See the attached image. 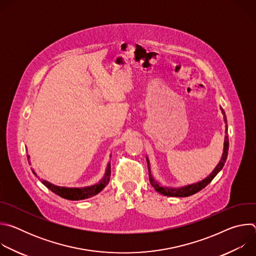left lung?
Here are the masks:
<instances>
[{"instance_id":"8db88e82","label":"left lung","mask_w":256,"mask_h":256,"mask_svg":"<svg viewBox=\"0 0 256 256\" xmlns=\"http://www.w3.org/2000/svg\"><path fill=\"white\" fill-rule=\"evenodd\" d=\"M221 112L224 116V122L226 124L225 126V140H224V151H223V155L222 158L218 162V164L216 165V167L214 169V171L204 180L198 182V184H190V186H186L184 188H167V186H162L157 180H155V178L153 177L152 173H151V167H150V162L149 159L147 157V163H148V169H149V178H150V184L151 186L155 188L156 192H158L159 194L166 196H175V198H186L190 196H192L196 192H198L200 190H202V188H204L208 184H210V181L214 178V176L222 170V168L225 165V162L227 160V156H228V150H229V138H228V126H227V118H226V114L224 109L221 107Z\"/></svg>"}]
</instances>
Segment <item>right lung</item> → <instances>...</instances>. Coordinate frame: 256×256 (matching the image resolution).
<instances>
[{
	"label": "right lung",
	"instance_id": "obj_1",
	"mask_svg": "<svg viewBox=\"0 0 256 256\" xmlns=\"http://www.w3.org/2000/svg\"><path fill=\"white\" fill-rule=\"evenodd\" d=\"M28 160H29V156L27 155ZM30 163V162H29ZM32 172L36 175V173L32 170ZM110 174H112V170H110V163H108L106 170H105V174L103 176V178L98 182L97 184L91 186H87V188H64V186H54L50 182L46 181V180H42V184L52 192H54L56 194L60 196L62 198L66 200H85V198H92L94 196H96L97 194H99L109 182V179H110Z\"/></svg>",
	"mask_w": 256,
	"mask_h": 256
}]
</instances>
